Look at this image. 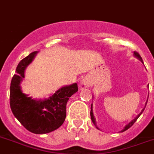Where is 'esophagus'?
I'll list each match as a JSON object with an SVG mask.
<instances>
[{"label":"esophagus","mask_w":154,"mask_h":154,"mask_svg":"<svg viewBox=\"0 0 154 154\" xmlns=\"http://www.w3.org/2000/svg\"><path fill=\"white\" fill-rule=\"evenodd\" d=\"M81 84H82V88H86V87H88V86H89L88 82H87V81H86V80H82V82H81Z\"/></svg>","instance_id":"1"}]
</instances>
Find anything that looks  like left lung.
Wrapping results in <instances>:
<instances>
[{"instance_id":"8db88e82","label":"left lung","mask_w":154,"mask_h":154,"mask_svg":"<svg viewBox=\"0 0 154 154\" xmlns=\"http://www.w3.org/2000/svg\"><path fill=\"white\" fill-rule=\"evenodd\" d=\"M134 56H135V57H138V59L140 60L141 61H143V59H142V57H141V56L139 55V53H138V52L134 51ZM146 104H147V101H146ZM145 108H146V106H145ZM145 108H144V109H143V110H142V112H141L140 113L138 114V115L136 117L134 118V120H131V121L130 123H129V124H127V125H126L125 127H124V129H123V130L121 131V132H123V131H125L126 130H128V129H129V128H130L131 127V126L133 125V124H134V123H135V121H136V120H138V118L139 117V116H140V115H141V114H142V113H143V111H144ZM91 120H92L93 123H94V124H95V126H96V123H95V119H94V115H93V112H92V105H91ZM96 128H97V126H96Z\"/></svg>"}]
</instances>
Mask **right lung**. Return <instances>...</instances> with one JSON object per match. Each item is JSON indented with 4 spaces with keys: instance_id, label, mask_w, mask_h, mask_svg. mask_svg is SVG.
Segmentation results:
<instances>
[{
    "instance_id": "right-lung-1",
    "label": "right lung",
    "mask_w": 154,
    "mask_h": 154,
    "mask_svg": "<svg viewBox=\"0 0 154 154\" xmlns=\"http://www.w3.org/2000/svg\"><path fill=\"white\" fill-rule=\"evenodd\" d=\"M38 52H33L19 63L10 86V107L15 117L29 131L46 134L60 128L65 120L69 97L78 91L77 83L63 86L44 101H36L21 91L24 72Z\"/></svg>"
}]
</instances>
